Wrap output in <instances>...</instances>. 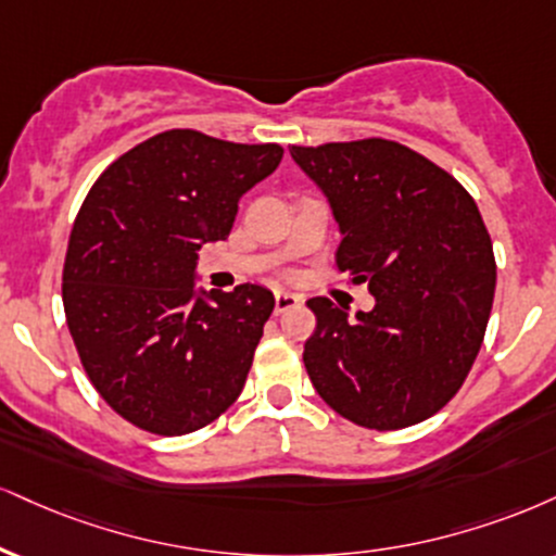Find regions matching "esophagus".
<instances>
[{
    "instance_id": "1",
    "label": "esophagus",
    "mask_w": 556,
    "mask_h": 556,
    "mask_svg": "<svg viewBox=\"0 0 556 556\" xmlns=\"http://www.w3.org/2000/svg\"><path fill=\"white\" fill-rule=\"evenodd\" d=\"M295 305H300V298L295 292H287V290L274 292V313H285Z\"/></svg>"
}]
</instances>
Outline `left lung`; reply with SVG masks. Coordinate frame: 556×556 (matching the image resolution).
Wrapping results in <instances>:
<instances>
[{
  "instance_id": "obj_1",
  "label": "left lung",
  "mask_w": 556,
  "mask_h": 556,
  "mask_svg": "<svg viewBox=\"0 0 556 556\" xmlns=\"http://www.w3.org/2000/svg\"><path fill=\"white\" fill-rule=\"evenodd\" d=\"M290 155L331 206L337 266L367 282L354 318L311 298L303 363L318 396L370 430H401L456 396L477 359L494 298V253L477 202L443 168L388 139L295 147Z\"/></svg>"
}]
</instances>
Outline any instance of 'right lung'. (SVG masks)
I'll return each instance as SVG.
<instances>
[{
	"label": "right lung",
	"mask_w": 556,
	"mask_h": 556,
	"mask_svg": "<svg viewBox=\"0 0 556 556\" xmlns=\"http://www.w3.org/2000/svg\"><path fill=\"white\" fill-rule=\"evenodd\" d=\"M282 155L170 129L87 193L64 261L66 326L96 391L131 425L193 432L243 391L274 295L197 287L199 249L230 236L240 197Z\"/></svg>",
	"instance_id": "right-lung-1"
}]
</instances>
